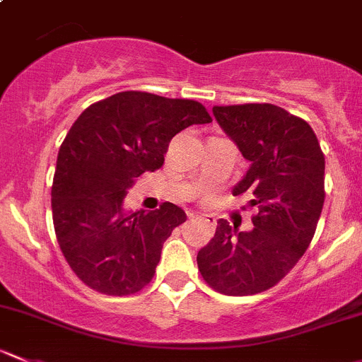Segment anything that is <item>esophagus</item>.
I'll use <instances>...</instances> for the list:
<instances>
[{
    "mask_svg": "<svg viewBox=\"0 0 362 362\" xmlns=\"http://www.w3.org/2000/svg\"><path fill=\"white\" fill-rule=\"evenodd\" d=\"M189 219L202 221V223H206L209 226H216V219L212 216H194V214H189Z\"/></svg>",
    "mask_w": 362,
    "mask_h": 362,
    "instance_id": "obj_1",
    "label": "esophagus"
}]
</instances>
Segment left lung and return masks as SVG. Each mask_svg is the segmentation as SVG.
Returning <instances> with one entry per match:
<instances>
[{
  "instance_id": "left-lung-1",
  "label": "left lung",
  "mask_w": 362,
  "mask_h": 362,
  "mask_svg": "<svg viewBox=\"0 0 362 362\" xmlns=\"http://www.w3.org/2000/svg\"><path fill=\"white\" fill-rule=\"evenodd\" d=\"M214 117L251 160L233 194L258 206L251 231L217 221L198 251L206 285L224 296H255L278 285L313 240L325 199V157L306 120L274 104L214 106Z\"/></svg>"
}]
</instances>
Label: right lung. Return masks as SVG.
Returning a JSON list of instances; mask_svg holds the SVG:
<instances>
[{
  "label": "right lung",
  "instance_id": "right-lung-1",
  "mask_svg": "<svg viewBox=\"0 0 362 362\" xmlns=\"http://www.w3.org/2000/svg\"><path fill=\"white\" fill-rule=\"evenodd\" d=\"M205 106L146 92H120L88 106L63 139L51 189L56 238L74 274L106 296H132L156 274L160 251L187 217L163 203L125 214L136 177L164 164L171 138L210 124Z\"/></svg>",
  "mask_w": 362,
  "mask_h": 362
}]
</instances>
